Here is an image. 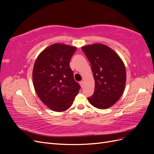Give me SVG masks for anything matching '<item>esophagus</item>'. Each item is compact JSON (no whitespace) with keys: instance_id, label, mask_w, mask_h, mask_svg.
<instances>
[{"instance_id":"34e87169","label":"esophagus","mask_w":154,"mask_h":154,"mask_svg":"<svg viewBox=\"0 0 154 154\" xmlns=\"http://www.w3.org/2000/svg\"><path fill=\"white\" fill-rule=\"evenodd\" d=\"M80 86H81L82 87H83V81H81V82H80Z\"/></svg>"}]
</instances>
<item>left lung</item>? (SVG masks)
<instances>
[{
  "mask_svg": "<svg viewBox=\"0 0 154 154\" xmlns=\"http://www.w3.org/2000/svg\"><path fill=\"white\" fill-rule=\"evenodd\" d=\"M91 65L95 86L88 97L97 109H106L114 105L123 94L127 73L123 60L109 46L93 44L82 48Z\"/></svg>",
  "mask_w": 154,
  "mask_h": 154,
  "instance_id": "1",
  "label": "left lung"
}]
</instances>
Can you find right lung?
I'll return each instance as SVG.
<instances>
[{"mask_svg": "<svg viewBox=\"0 0 154 154\" xmlns=\"http://www.w3.org/2000/svg\"><path fill=\"white\" fill-rule=\"evenodd\" d=\"M76 47L57 43L48 46L36 58L32 82L37 95L49 109L63 112L72 105L80 86L69 66Z\"/></svg>", "mask_w": 154, "mask_h": 154, "instance_id": "add662e5", "label": "right lung"}]
</instances>
